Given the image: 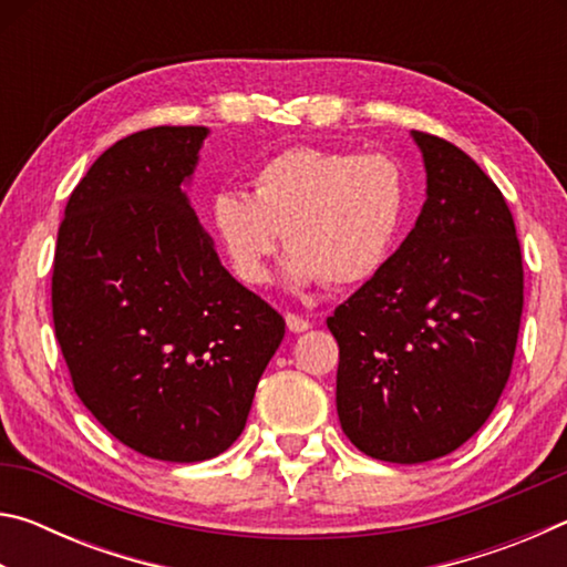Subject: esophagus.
I'll return each instance as SVG.
<instances>
[{
	"label": "esophagus",
	"mask_w": 567,
	"mask_h": 567,
	"mask_svg": "<svg viewBox=\"0 0 567 567\" xmlns=\"http://www.w3.org/2000/svg\"><path fill=\"white\" fill-rule=\"evenodd\" d=\"M285 322H287V330L295 332V334L310 330V320H305V318H300V315H295V312H287L285 315Z\"/></svg>",
	"instance_id": "obj_1"
}]
</instances>
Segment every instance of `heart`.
<instances>
[{"label":"heart","mask_w":567,"mask_h":567,"mask_svg":"<svg viewBox=\"0 0 567 567\" xmlns=\"http://www.w3.org/2000/svg\"><path fill=\"white\" fill-rule=\"evenodd\" d=\"M410 185L400 162L382 152L290 147L252 175V197L219 189L209 219L229 267L262 285L280 245L292 249L285 280L307 287L370 280L388 262L408 217Z\"/></svg>","instance_id":"b5f03b06"}]
</instances>
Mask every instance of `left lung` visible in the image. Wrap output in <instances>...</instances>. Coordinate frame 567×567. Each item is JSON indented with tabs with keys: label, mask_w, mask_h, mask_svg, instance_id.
I'll return each instance as SVG.
<instances>
[{
	"label": "left lung",
	"mask_w": 567,
	"mask_h": 567,
	"mask_svg": "<svg viewBox=\"0 0 567 567\" xmlns=\"http://www.w3.org/2000/svg\"><path fill=\"white\" fill-rule=\"evenodd\" d=\"M410 134L427 177L417 223L328 318L342 433L400 465L453 453L485 425L523 315L520 243L501 189L463 150Z\"/></svg>",
	"instance_id": "obj_1"
}]
</instances>
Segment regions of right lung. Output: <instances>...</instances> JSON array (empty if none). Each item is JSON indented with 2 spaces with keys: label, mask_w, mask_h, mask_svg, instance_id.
<instances>
[{
  "label": "right lung",
  "mask_w": 567,
  "mask_h": 567,
  "mask_svg": "<svg viewBox=\"0 0 567 567\" xmlns=\"http://www.w3.org/2000/svg\"><path fill=\"white\" fill-rule=\"evenodd\" d=\"M207 127L134 132L74 187L54 332L76 398L137 453L199 463L245 430L282 315L229 275L189 203Z\"/></svg>",
  "instance_id": "add662e5"
}]
</instances>
